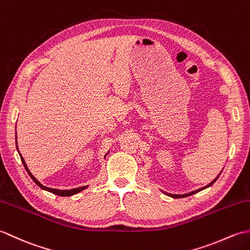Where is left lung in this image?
<instances>
[{
	"label": "left lung",
	"instance_id": "left-lung-1",
	"mask_svg": "<svg viewBox=\"0 0 250 250\" xmlns=\"http://www.w3.org/2000/svg\"><path fill=\"white\" fill-rule=\"evenodd\" d=\"M219 176V175H218ZM218 176L216 177V179L213 181V182H210L208 185H207L205 187H203V188H200V189H198V190H195V191H191V192H189V193H185V195H172V193H168V192H166L167 193L168 196H170V197H172V198H184V197H187V196H191V195H193V193H196V192H198V191H200V190H202V189H204V188H208V187H209V186H212L214 183H215V181L218 179Z\"/></svg>",
	"mask_w": 250,
	"mask_h": 250
}]
</instances>
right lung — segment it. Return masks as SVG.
Here are the masks:
<instances>
[{"label":"right lung","mask_w":250,"mask_h":250,"mask_svg":"<svg viewBox=\"0 0 250 250\" xmlns=\"http://www.w3.org/2000/svg\"><path fill=\"white\" fill-rule=\"evenodd\" d=\"M16 146H17V136H16ZM17 148H18V146H17ZM19 152V151H18ZM19 155H20V158H21V162H22V164H23V166H24V168H25V170H26V172L27 173H29V175L32 177V180L34 181L36 184L40 186L42 189H45V190H48V191H50V192H52V193H54V195H58V196H62V197H68V196H73V195H76V193H78V192H80V191H82L83 189H85L86 188V186H83V187H79V188H75V189H69V190H60V189H54V188H49V187H46V186H43V185H42L40 182H38L34 176H33V174L31 173L30 172V170L27 169V167H26V165H25V162H24V159H23V157L21 156V154L19 153Z\"/></svg>","instance_id":"add662e5"}]
</instances>
